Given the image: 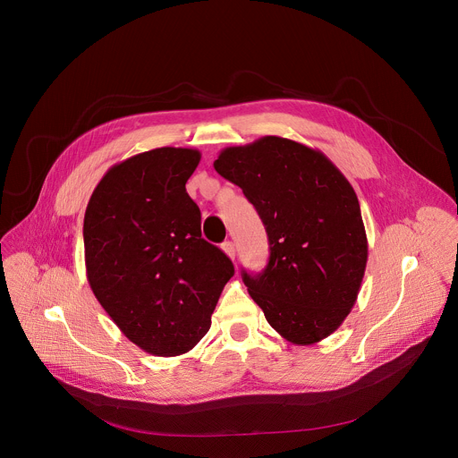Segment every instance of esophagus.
<instances>
[{
    "label": "esophagus",
    "mask_w": 458,
    "mask_h": 458,
    "mask_svg": "<svg viewBox=\"0 0 458 458\" xmlns=\"http://www.w3.org/2000/svg\"><path fill=\"white\" fill-rule=\"evenodd\" d=\"M221 248H223V251L233 260L235 259V244L232 242V241H226V242H223L221 244Z\"/></svg>",
    "instance_id": "obj_1"
}]
</instances>
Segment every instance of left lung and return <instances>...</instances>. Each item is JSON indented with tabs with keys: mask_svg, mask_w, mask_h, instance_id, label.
I'll return each instance as SVG.
<instances>
[{
	"mask_svg": "<svg viewBox=\"0 0 458 458\" xmlns=\"http://www.w3.org/2000/svg\"><path fill=\"white\" fill-rule=\"evenodd\" d=\"M242 188L268 233L259 276L242 270L248 293L286 341L308 346L332 335L352 311L368 260L357 193L320 150L265 136L228 147L214 161Z\"/></svg>",
	"mask_w": 458,
	"mask_h": 458,
	"instance_id": "8db88e82",
	"label": "left lung"
}]
</instances>
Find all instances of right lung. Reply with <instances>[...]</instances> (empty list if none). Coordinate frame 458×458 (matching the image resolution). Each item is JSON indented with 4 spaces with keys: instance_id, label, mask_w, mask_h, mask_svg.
<instances>
[{
    "instance_id": "obj_1",
    "label": "right lung",
    "mask_w": 458,
    "mask_h": 458,
    "mask_svg": "<svg viewBox=\"0 0 458 458\" xmlns=\"http://www.w3.org/2000/svg\"><path fill=\"white\" fill-rule=\"evenodd\" d=\"M201 152L163 147L114 165L83 223L89 284L123 335L147 353L175 357L212 324L232 260L201 237L186 181Z\"/></svg>"
}]
</instances>
